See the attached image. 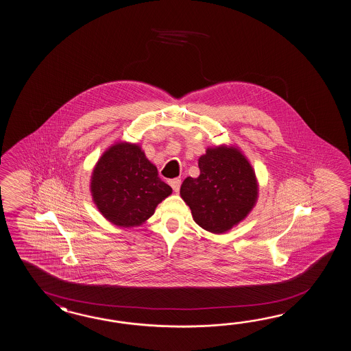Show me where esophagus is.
Masks as SVG:
<instances>
[{
  "label": "esophagus",
  "mask_w": 351,
  "mask_h": 351,
  "mask_svg": "<svg viewBox=\"0 0 351 351\" xmlns=\"http://www.w3.org/2000/svg\"><path fill=\"white\" fill-rule=\"evenodd\" d=\"M169 184H170V186L172 187V190H173L175 193H178L180 190V186H181V180L172 179L169 181Z\"/></svg>",
  "instance_id": "obj_1"
}]
</instances>
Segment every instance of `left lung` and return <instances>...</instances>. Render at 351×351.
Segmentation results:
<instances>
[{
  "label": "left lung",
  "instance_id": "8db88e82",
  "mask_svg": "<svg viewBox=\"0 0 351 351\" xmlns=\"http://www.w3.org/2000/svg\"><path fill=\"white\" fill-rule=\"evenodd\" d=\"M199 178L184 180L180 195L197 226L210 233H226L257 203L256 172L239 148L226 145L206 148L199 157Z\"/></svg>",
  "mask_w": 351,
  "mask_h": 351
}]
</instances>
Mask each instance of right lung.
I'll use <instances>...</instances> for the list:
<instances>
[{"label":"right lung","instance_id":"add662e5","mask_svg":"<svg viewBox=\"0 0 351 351\" xmlns=\"http://www.w3.org/2000/svg\"><path fill=\"white\" fill-rule=\"evenodd\" d=\"M90 193L104 218L114 226L132 228L151 218L172 189L158 178L156 166L140 145L116 142L94 166Z\"/></svg>","mask_w":351,"mask_h":351}]
</instances>
